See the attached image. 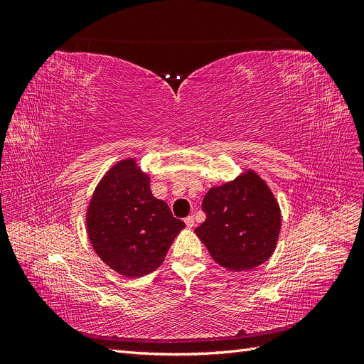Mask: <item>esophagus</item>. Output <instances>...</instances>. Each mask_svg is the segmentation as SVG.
I'll return each mask as SVG.
<instances>
[{
  "instance_id": "34e87169",
  "label": "esophagus",
  "mask_w": 364,
  "mask_h": 364,
  "mask_svg": "<svg viewBox=\"0 0 364 364\" xmlns=\"http://www.w3.org/2000/svg\"><path fill=\"white\" fill-rule=\"evenodd\" d=\"M183 222H185V225H186V226H188V228H194V218H193L191 215H188V217H186V218L183 220Z\"/></svg>"
}]
</instances>
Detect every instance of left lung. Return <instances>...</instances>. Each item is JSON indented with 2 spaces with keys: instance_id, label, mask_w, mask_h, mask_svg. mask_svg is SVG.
Segmentation results:
<instances>
[{
  "instance_id": "left-lung-1",
  "label": "left lung",
  "mask_w": 364,
  "mask_h": 364,
  "mask_svg": "<svg viewBox=\"0 0 364 364\" xmlns=\"http://www.w3.org/2000/svg\"><path fill=\"white\" fill-rule=\"evenodd\" d=\"M202 209L206 220L194 232L218 266L243 272L273 255L281 232V208L257 171L247 168L234 181L209 188Z\"/></svg>"
}]
</instances>
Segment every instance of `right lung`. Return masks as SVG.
Segmentation results:
<instances>
[{
  "mask_svg": "<svg viewBox=\"0 0 364 364\" xmlns=\"http://www.w3.org/2000/svg\"><path fill=\"white\" fill-rule=\"evenodd\" d=\"M182 220L150 190V176L135 158L114 164L95 186L86 209V232L106 266L126 278L156 270Z\"/></svg>",
  "mask_w": 364,
  "mask_h": 364,
  "instance_id": "right-lung-1",
  "label": "right lung"
}]
</instances>
